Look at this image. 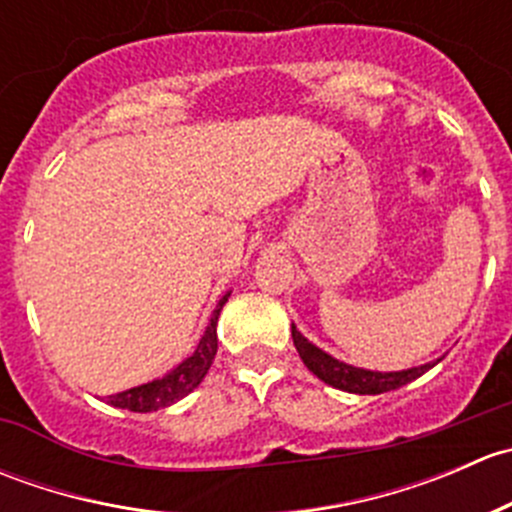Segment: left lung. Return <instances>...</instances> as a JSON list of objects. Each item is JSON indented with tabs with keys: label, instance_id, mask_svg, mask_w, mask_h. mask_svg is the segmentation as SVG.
Here are the masks:
<instances>
[{
	"label": "left lung",
	"instance_id": "1",
	"mask_svg": "<svg viewBox=\"0 0 512 512\" xmlns=\"http://www.w3.org/2000/svg\"><path fill=\"white\" fill-rule=\"evenodd\" d=\"M292 339L299 356H302L304 366H307L317 379H322L324 384L334 386V389L349 391V394H384V391H394L399 389V386L418 379L421 374H426V371L433 366V364H423L418 366V369L381 374V371L356 369V366H349L344 364V361H337L334 356L324 354L322 349H317L312 342H307V339L297 332V327H292Z\"/></svg>",
	"mask_w": 512,
	"mask_h": 512
}]
</instances>
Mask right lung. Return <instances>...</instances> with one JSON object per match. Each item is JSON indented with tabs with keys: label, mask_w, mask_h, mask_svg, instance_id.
<instances>
[{
	"label": "right lung",
	"mask_w": 512,
	"mask_h": 512,
	"mask_svg": "<svg viewBox=\"0 0 512 512\" xmlns=\"http://www.w3.org/2000/svg\"><path fill=\"white\" fill-rule=\"evenodd\" d=\"M225 302H227V294L220 299L218 307H215L208 329H205L203 339H200L198 349H195L193 356H188L183 364L175 366V369L170 371V374H165L163 379L151 381V384L136 386V389L121 391V394H116V396H108V404L118 406V409L148 414V411L165 409V406L175 404V401H180L183 396H188L190 391H193L195 386L205 379V374H208L215 354H218V332H215V327H218L220 309H223Z\"/></svg>",
	"instance_id": "right-lung-1"
}]
</instances>
